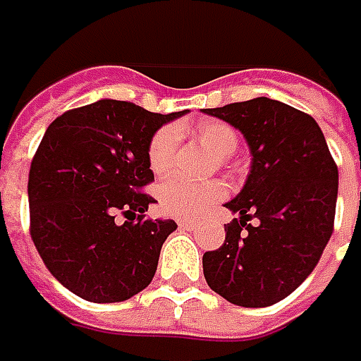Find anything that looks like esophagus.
I'll return each mask as SVG.
<instances>
[{
  "label": "esophagus",
  "instance_id": "34e87169",
  "mask_svg": "<svg viewBox=\"0 0 361 361\" xmlns=\"http://www.w3.org/2000/svg\"><path fill=\"white\" fill-rule=\"evenodd\" d=\"M195 225H197L195 221H178V227H180V229L190 231V229H195Z\"/></svg>",
  "mask_w": 361,
  "mask_h": 361
}]
</instances>
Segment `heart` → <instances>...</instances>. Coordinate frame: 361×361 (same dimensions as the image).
Wrapping results in <instances>:
<instances>
[{
  "label": "heart",
  "instance_id": "1",
  "mask_svg": "<svg viewBox=\"0 0 361 361\" xmlns=\"http://www.w3.org/2000/svg\"><path fill=\"white\" fill-rule=\"evenodd\" d=\"M197 138L215 159L225 160L237 150V132L225 122H207L197 128ZM178 132L173 126H164L154 132L148 145V166L154 174H164L173 169ZM227 188L219 180L195 183L187 178H169L159 187V207L164 215L174 219H199L216 201L225 197Z\"/></svg>",
  "mask_w": 361,
  "mask_h": 361
}]
</instances>
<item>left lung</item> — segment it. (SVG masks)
<instances>
[{
    "label": "left lung",
    "instance_id": "1",
    "mask_svg": "<svg viewBox=\"0 0 361 361\" xmlns=\"http://www.w3.org/2000/svg\"><path fill=\"white\" fill-rule=\"evenodd\" d=\"M202 112L237 128L251 152L241 192L225 202L239 216L225 227V243L202 255V273L231 303L267 307L293 293L324 253L338 166L319 124L293 106L259 96Z\"/></svg>",
    "mask_w": 361,
    "mask_h": 361
}]
</instances>
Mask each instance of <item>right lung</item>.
I'll use <instances>...</instances> for the list:
<instances>
[{"label": "right lung", "mask_w": 361, "mask_h": 361, "mask_svg": "<svg viewBox=\"0 0 361 361\" xmlns=\"http://www.w3.org/2000/svg\"><path fill=\"white\" fill-rule=\"evenodd\" d=\"M183 112L154 114L122 100H98L54 120L37 146L30 180L35 249L78 298L116 303L152 281L171 219L142 221L154 199L148 145ZM124 214V224L114 221Z\"/></svg>", "instance_id": "add662e5"}]
</instances>
